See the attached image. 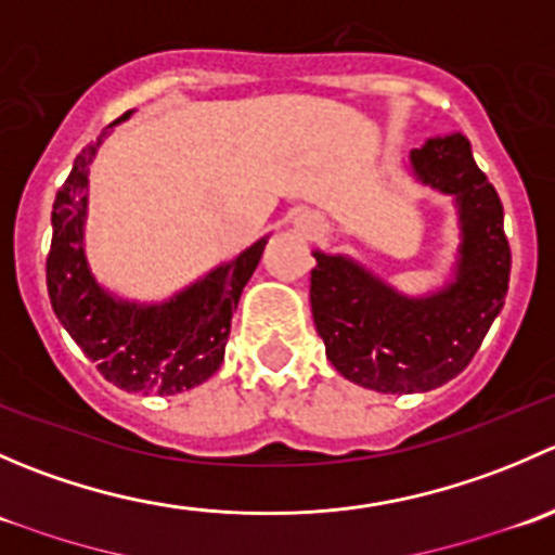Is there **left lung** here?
<instances>
[{
	"label": "left lung",
	"mask_w": 555,
	"mask_h": 555,
	"mask_svg": "<svg viewBox=\"0 0 555 555\" xmlns=\"http://www.w3.org/2000/svg\"><path fill=\"white\" fill-rule=\"evenodd\" d=\"M422 182L459 198L462 260L446 293L408 300L346 257L317 251L311 311L327 360L349 382L384 395L427 391L456 378L505 306L511 244L505 211L462 133L411 153Z\"/></svg>",
	"instance_id": "left-lung-1"
}]
</instances>
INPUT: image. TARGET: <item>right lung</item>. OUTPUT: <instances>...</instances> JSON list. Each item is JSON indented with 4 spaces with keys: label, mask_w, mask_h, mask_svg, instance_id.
Here are the masks:
<instances>
[{
    "label": "right lung",
    "mask_w": 555,
    "mask_h": 555,
    "mask_svg": "<svg viewBox=\"0 0 555 555\" xmlns=\"http://www.w3.org/2000/svg\"><path fill=\"white\" fill-rule=\"evenodd\" d=\"M122 117H128V112ZM99 142L77 155L72 173L55 193L53 242L44 262L50 306L82 354L96 362V371L117 389L144 395L193 389L204 384L225 357L231 317L244 284L260 262L266 238L169 304L142 309L112 300L93 282L82 255L88 166Z\"/></svg>",
    "instance_id": "add662e5"
}]
</instances>
